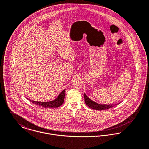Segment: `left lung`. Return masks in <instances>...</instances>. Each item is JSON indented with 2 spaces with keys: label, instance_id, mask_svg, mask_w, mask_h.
<instances>
[{
  "label": "left lung",
  "instance_id": "1",
  "mask_svg": "<svg viewBox=\"0 0 149 149\" xmlns=\"http://www.w3.org/2000/svg\"><path fill=\"white\" fill-rule=\"evenodd\" d=\"M84 100H85V104L90 108H91L93 109H96V110H104V109H109L111 107H113L117 104H119V103L115 104H99L94 101L92 100L91 99H89L86 94L84 93Z\"/></svg>",
  "mask_w": 149,
  "mask_h": 149
}]
</instances>
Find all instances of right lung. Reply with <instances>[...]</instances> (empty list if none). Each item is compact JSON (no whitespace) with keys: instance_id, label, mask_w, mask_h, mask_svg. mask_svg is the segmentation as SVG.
Returning <instances> with one entry per match:
<instances>
[{"instance_id":"right-lung-1","label":"right lung","mask_w":149,"mask_h":149,"mask_svg":"<svg viewBox=\"0 0 149 149\" xmlns=\"http://www.w3.org/2000/svg\"><path fill=\"white\" fill-rule=\"evenodd\" d=\"M65 96V89H64L55 99L54 100L50 101V102H36L30 100V101L40 106H42L45 108H57L58 107L61 106L64 101V98Z\"/></svg>"}]
</instances>
